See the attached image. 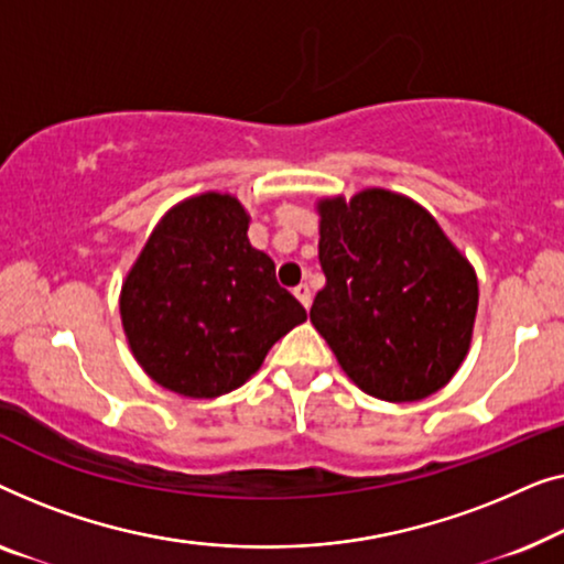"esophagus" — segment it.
I'll return each instance as SVG.
<instances>
[{
    "mask_svg": "<svg viewBox=\"0 0 564 564\" xmlns=\"http://www.w3.org/2000/svg\"><path fill=\"white\" fill-rule=\"evenodd\" d=\"M293 296H296L301 304H304V308L312 306V289H308L306 283H299L296 289H293Z\"/></svg>",
    "mask_w": 564,
    "mask_h": 564,
    "instance_id": "esophagus-1",
    "label": "esophagus"
}]
</instances>
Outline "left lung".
<instances>
[{
	"mask_svg": "<svg viewBox=\"0 0 564 564\" xmlns=\"http://www.w3.org/2000/svg\"><path fill=\"white\" fill-rule=\"evenodd\" d=\"M316 212L327 285L308 316L339 368L380 401L437 393L473 343L478 275L470 260L422 204L388 188L324 196Z\"/></svg>",
	"mask_w": 564,
	"mask_h": 564,
	"instance_id": "left-lung-1",
	"label": "left lung"
}]
</instances>
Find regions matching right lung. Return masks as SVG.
Wrapping results in <instances>:
<instances>
[{
    "instance_id": "add662e5",
    "label": "right lung",
    "mask_w": 564,
    "mask_h": 564,
    "mask_svg": "<svg viewBox=\"0 0 564 564\" xmlns=\"http://www.w3.org/2000/svg\"><path fill=\"white\" fill-rule=\"evenodd\" d=\"M248 227L250 214L232 194L188 196L163 214L122 281L120 316L134 360L186 399L240 388L306 322Z\"/></svg>"
}]
</instances>
